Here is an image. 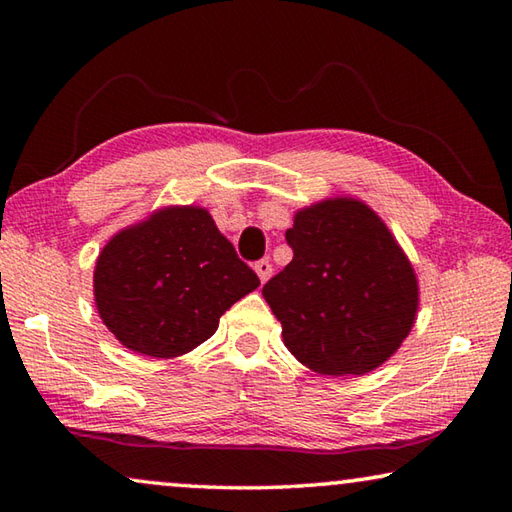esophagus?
I'll use <instances>...</instances> for the list:
<instances>
[{
  "mask_svg": "<svg viewBox=\"0 0 512 512\" xmlns=\"http://www.w3.org/2000/svg\"><path fill=\"white\" fill-rule=\"evenodd\" d=\"M255 273L259 275V280L266 282L268 277H271V273H273L271 262H268V259H259V262L255 264Z\"/></svg>",
  "mask_w": 512,
  "mask_h": 512,
  "instance_id": "1",
  "label": "esophagus"
}]
</instances>
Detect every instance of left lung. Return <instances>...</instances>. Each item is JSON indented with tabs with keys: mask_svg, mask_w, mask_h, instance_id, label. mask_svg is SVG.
I'll use <instances>...</instances> for the list:
<instances>
[{
	"mask_svg": "<svg viewBox=\"0 0 512 512\" xmlns=\"http://www.w3.org/2000/svg\"><path fill=\"white\" fill-rule=\"evenodd\" d=\"M293 259L264 284L284 345L320 375H366L409 336L418 277L386 223L357 198H327L293 216Z\"/></svg>",
	"mask_w": 512,
	"mask_h": 512,
	"instance_id": "1",
	"label": "left lung"
}]
</instances>
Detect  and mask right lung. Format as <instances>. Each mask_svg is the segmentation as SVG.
Masks as SVG:
<instances>
[{"instance_id": "add662e5", "label": "right lung", "mask_w": 512, "mask_h": 512, "mask_svg": "<svg viewBox=\"0 0 512 512\" xmlns=\"http://www.w3.org/2000/svg\"><path fill=\"white\" fill-rule=\"evenodd\" d=\"M259 287L253 268L210 212L173 205L117 232L94 266V302L121 345L180 357L210 339L219 318Z\"/></svg>"}]
</instances>
